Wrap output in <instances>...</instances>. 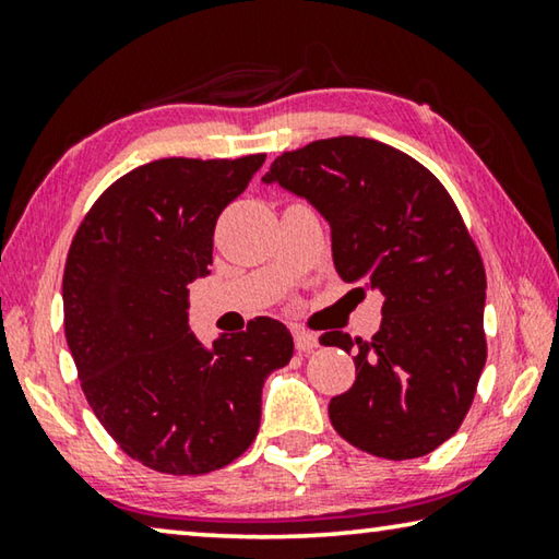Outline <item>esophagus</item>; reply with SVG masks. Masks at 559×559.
Returning <instances> with one entry per match:
<instances>
[{
  "mask_svg": "<svg viewBox=\"0 0 559 559\" xmlns=\"http://www.w3.org/2000/svg\"><path fill=\"white\" fill-rule=\"evenodd\" d=\"M294 341H296L298 353H311L313 348H318L316 335L308 333V331H300V328H296V331H294Z\"/></svg>",
  "mask_w": 559,
  "mask_h": 559,
  "instance_id": "1",
  "label": "esophagus"
}]
</instances>
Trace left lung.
<instances>
[{
	"mask_svg": "<svg viewBox=\"0 0 559 559\" xmlns=\"http://www.w3.org/2000/svg\"><path fill=\"white\" fill-rule=\"evenodd\" d=\"M263 181L311 201L338 276L383 296L370 341L321 335L356 350V383L328 405L333 428L376 457L432 453L465 420L487 358L485 265L455 201L413 156L362 136L283 152Z\"/></svg>",
	"mask_w": 559,
	"mask_h": 559,
	"instance_id": "1",
	"label": "left lung"
}]
</instances>
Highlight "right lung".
<instances>
[{
	"mask_svg": "<svg viewBox=\"0 0 559 559\" xmlns=\"http://www.w3.org/2000/svg\"><path fill=\"white\" fill-rule=\"evenodd\" d=\"M265 154L158 158L114 181L79 224L61 281L79 383L136 463L206 475L234 463L261 423V388L294 356L288 328L255 318L203 345L189 283L214 263V228Z\"/></svg>",
	"mask_w": 559,
	"mask_h": 559,
	"instance_id": "right-lung-1",
	"label": "right lung"
}]
</instances>
